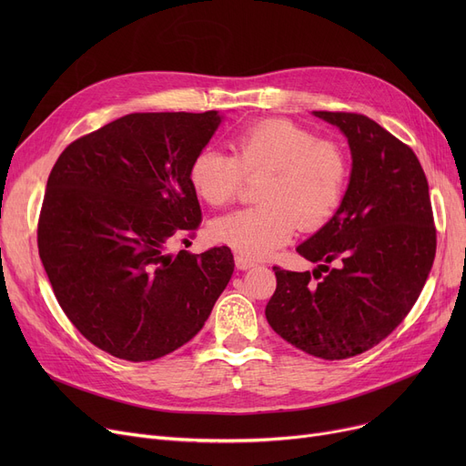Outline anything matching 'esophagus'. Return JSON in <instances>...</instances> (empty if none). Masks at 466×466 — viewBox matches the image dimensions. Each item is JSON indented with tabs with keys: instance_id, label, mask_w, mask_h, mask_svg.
<instances>
[{
	"instance_id": "34e87169",
	"label": "esophagus",
	"mask_w": 466,
	"mask_h": 466,
	"mask_svg": "<svg viewBox=\"0 0 466 466\" xmlns=\"http://www.w3.org/2000/svg\"><path fill=\"white\" fill-rule=\"evenodd\" d=\"M234 262H236V268L238 270H249V268H255L257 262L248 258V257H241V255H236L234 257Z\"/></svg>"
}]
</instances>
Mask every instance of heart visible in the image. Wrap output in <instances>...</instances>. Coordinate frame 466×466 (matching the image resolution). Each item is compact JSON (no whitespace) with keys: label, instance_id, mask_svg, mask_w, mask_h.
<instances>
[{"label":"heart","instance_id":"obj_1","mask_svg":"<svg viewBox=\"0 0 466 466\" xmlns=\"http://www.w3.org/2000/svg\"><path fill=\"white\" fill-rule=\"evenodd\" d=\"M234 155L206 149L194 155L188 181L213 208L234 202L248 179H258L262 204L215 218L209 234L238 255H270L304 230L325 227L344 200L350 160L344 147L287 118L258 120L232 137Z\"/></svg>","mask_w":466,"mask_h":466}]
</instances>
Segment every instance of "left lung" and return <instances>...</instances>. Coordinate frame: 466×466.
Segmentation results:
<instances>
[{
  "label": "left lung",
  "instance_id": "1",
  "mask_svg": "<svg viewBox=\"0 0 466 466\" xmlns=\"http://www.w3.org/2000/svg\"><path fill=\"white\" fill-rule=\"evenodd\" d=\"M346 134L353 169L336 215L299 255L313 274L274 266L266 319L289 344L327 360L378 346L410 313L436 255L425 171L406 143L360 113L313 111Z\"/></svg>",
  "mask_w": 466,
  "mask_h": 466
}]
</instances>
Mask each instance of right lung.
<instances>
[{
	"instance_id": "add662e5",
	"label": "right lung",
	"mask_w": 466,
	"mask_h": 466,
	"mask_svg": "<svg viewBox=\"0 0 466 466\" xmlns=\"http://www.w3.org/2000/svg\"><path fill=\"white\" fill-rule=\"evenodd\" d=\"M218 122L217 111L120 116L71 141L48 176L41 262L73 327L113 357L143 362L176 351L232 278L227 246L166 251L202 223L188 167Z\"/></svg>"
}]
</instances>
